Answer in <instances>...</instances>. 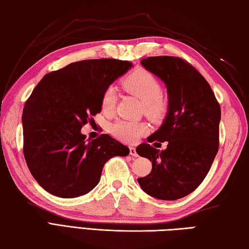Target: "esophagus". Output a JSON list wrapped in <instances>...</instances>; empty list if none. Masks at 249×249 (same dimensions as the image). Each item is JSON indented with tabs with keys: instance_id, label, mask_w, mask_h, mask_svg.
Listing matches in <instances>:
<instances>
[{
	"instance_id": "1",
	"label": "esophagus",
	"mask_w": 249,
	"mask_h": 249,
	"mask_svg": "<svg viewBox=\"0 0 249 249\" xmlns=\"http://www.w3.org/2000/svg\"><path fill=\"white\" fill-rule=\"evenodd\" d=\"M129 154L131 156H135V157L138 156V154H137V151H136V147H134V146L129 147Z\"/></svg>"
}]
</instances>
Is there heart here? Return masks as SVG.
<instances>
[{
	"instance_id": "heart-1",
	"label": "heart",
	"mask_w": 249,
	"mask_h": 249,
	"mask_svg": "<svg viewBox=\"0 0 249 249\" xmlns=\"http://www.w3.org/2000/svg\"><path fill=\"white\" fill-rule=\"evenodd\" d=\"M121 86L125 92L133 94L143 102L144 114L152 121H160L169 110V99L161 93L160 80L145 68H136L121 81ZM116 100L115 89L109 87L105 89L102 96V110L105 114L114 113ZM110 131L116 139L124 142H135L147 131L144 122L119 120L111 125Z\"/></svg>"
}]
</instances>
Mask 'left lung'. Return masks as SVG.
Instances as JSON below:
<instances>
[{
    "instance_id": "obj_1",
    "label": "left lung",
    "mask_w": 249,
    "mask_h": 249,
    "mask_svg": "<svg viewBox=\"0 0 249 249\" xmlns=\"http://www.w3.org/2000/svg\"><path fill=\"white\" fill-rule=\"evenodd\" d=\"M141 64L166 83L169 111L161 127L147 139L167 141V149L147 143L137 147L152 161V171L138 182L152 197L178 200L202 183L217 154L220 106L209 82L181 57L149 56Z\"/></svg>"
}]
</instances>
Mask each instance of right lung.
<instances>
[{
	"label": "right lung",
	"instance_id": "right-lung-1",
	"mask_svg": "<svg viewBox=\"0 0 249 249\" xmlns=\"http://www.w3.org/2000/svg\"><path fill=\"white\" fill-rule=\"evenodd\" d=\"M133 66L115 59L71 63L41 79L22 113L23 154L32 176L61 198L86 195L98 184L105 163L129 149L107 134L88 141L82 126L102 110L105 89Z\"/></svg>",
	"mask_w": 249,
	"mask_h": 249
}]
</instances>
